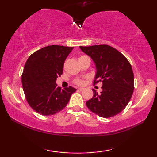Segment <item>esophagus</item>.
<instances>
[{
	"mask_svg": "<svg viewBox=\"0 0 157 157\" xmlns=\"http://www.w3.org/2000/svg\"><path fill=\"white\" fill-rule=\"evenodd\" d=\"M84 89V88H78V91H82Z\"/></svg>",
	"mask_w": 157,
	"mask_h": 157,
	"instance_id": "esophagus-1",
	"label": "esophagus"
}]
</instances>
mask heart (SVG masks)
Returning <instances> with one entry per match:
<instances>
[{"label": "heart", "instance_id": "obj_1", "mask_svg": "<svg viewBox=\"0 0 157 157\" xmlns=\"http://www.w3.org/2000/svg\"><path fill=\"white\" fill-rule=\"evenodd\" d=\"M82 57H84V56H82L79 58H81ZM74 82H75L76 84L79 85V86H82V85H83L84 84V80L83 79H76Z\"/></svg>", "mask_w": 157, "mask_h": 157}]
</instances>
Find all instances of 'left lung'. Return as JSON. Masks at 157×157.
I'll return each instance as SVG.
<instances>
[{"instance_id": "1", "label": "left lung", "mask_w": 157, "mask_h": 157, "mask_svg": "<svg viewBox=\"0 0 157 157\" xmlns=\"http://www.w3.org/2000/svg\"><path fill=\"white\" fill-rule=\"evenodd\" d=\"M91 57L97 73L94 84L101 82L102 91L94 96L86 105L98 116L108 118L121 113L128 104L134 89L132 66L121 52L108 45L79 46Z\"/></svg>"}]
</instances>
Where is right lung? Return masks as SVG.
<instances>
[{
  "label": "right lung",
  "instance_id": "obj_1",
  "mask_svg": "<svg viewBox=\"0 0 157 157\" xmlns=\"http://www.w3.org/2000/svg\"><path fill=\"white\" fill-rule=\"evenodd\" d=\"M73 47L52 45L33 53L21 76L25 96L33 110L43 116L59 112L67 105L76 89L57 87L56 79L63 73V63Z\"/></svg>",
  "mask_w": 157,
  "mask_h": 157
}]
</instances>
